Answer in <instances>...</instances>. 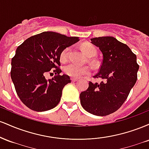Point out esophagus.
I'll return each instance as SVG.
<instances>
[{
  "mask_svg": "<svg viewBox=\"0 0 149 149\" xmlns=\"http://www.w3.org/2000/svg\"><path fill=\"white\" fill-rule=\"evenodd\" d=\"M71 81H72V82H76V81H77V80H78V78H71Z\"/></svg>",
  "mask_w": 149,
  "mask_h": 149,
  "instance_id": "esophagus-1",
  "label": "esophagus"
}]
</instances>
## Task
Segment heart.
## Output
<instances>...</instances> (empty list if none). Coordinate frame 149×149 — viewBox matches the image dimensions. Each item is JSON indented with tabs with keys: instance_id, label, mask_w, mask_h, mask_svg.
<instances>
[{
	"instance_id": "obj_1",
	"label": "heart",
	"mask_w": 149,
	"mask_h": 149,
	"mask_svg": "<svg viewBox=\"0 0 149 149\" xmlns=\"http://www.w3.org/2000/svg\"><path fill=\"white\" fill-rule=\"evenodd\" d=\"M70 47L65 48L60 54V60L66 61L69 57ZM83 52L87 57H93L97 54V49L91 44H84L82 45ZM64 72L69 76L72 78H78L84 75H88L90 73V69L88 66H80L76 64L71 63L64 67Z\"/></svg>"
}]
</instances>
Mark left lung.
Returning a JSON list of instances; mask_svg holds the SVG:
<instances>
[{"mask_svg":"<svg viewBox=\"0 0 149 149\" xmlns=\"http://www.w3.org/2000/svg\"><path fill=\"white\" fill-rule=\"evenodd\" d=\"M91 41L103 54L99 72L94 76L102 81H90L88 90L80 93V104L90 113L105 116L116 111L127 100L137 80L139 66L136 54L115 38H94Z\"/></svg>","mask_w":149,"mask_h":149,"instance_id":"left-lung-1","label":"left lung"}]
</instances>
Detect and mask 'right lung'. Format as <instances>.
Returning <instances> with one entry per match:
<instances>
[{"instance_id":"obj_1","label":"right lung","mask_w":149,"mask_h":149,"mask_svg":"<svg viewBox=\"0 0 149 149\" xmlns=\"http://www.w3.org/2000/svg\"><path fill=\"white\" fill-rule=\"evenodd\" d=\"M79 40L52 31L29 38L16 49L12 59V80L20 100L38 112L53 109L60 102L62 89L71 83L67 75L61 76L60 54ZM56 76L47 79L48 73Z\"/></svg>"}]
</instances>
